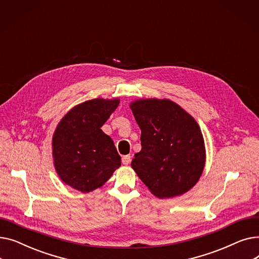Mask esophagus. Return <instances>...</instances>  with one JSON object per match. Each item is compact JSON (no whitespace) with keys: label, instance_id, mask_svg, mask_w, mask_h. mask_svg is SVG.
I'll return each mask as SVG.
<instances>
[{"label":"esophagus","instance_id":"34e87169","mask_svg":"<svg viewBox=\"0 0 259 259\" xmlns=\"http://www.w3.org/2000/svg\"><path fill=\"white\" fill-rule=\"evenodd\" d=\"M121 162L124 165H129L131 162V156L130 155H124L121 157Z\"/></svg>","mask_w":259,"mask_h":259}]
</instances>
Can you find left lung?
Returning a JSON list of instances; mask_svg holds the SVG:
<instances>
[{
    "instance_id": "8db88e82",
    "label": "left lung",
    "mask_w": 259,
    "mask_h": 259,
    "mask_svg": "<svg viewBox=\"0 0 259 259\" xmlns=\"http://www.w3.org/2000/svg\"><path fill=\"white\" fill-rule=\"evenodd\" d=\"M142 135L131 167L158 198L183 195L198 182L206 164L201 130L176 103L145 99L130 104Z\"/></svg>"
}]
</instances>
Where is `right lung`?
<instances>
[{
  "label": "right lung",
  "mask_w": 259,
  "mask_h": 259,
  "mask_svg": "<svg viewBox=\"0 0 259 259\" xmlns=\"http://www.w3.org/2000/svg\"><path fill=\"white\" fill-rule=\"evenodd\" d=\"M118 104V99L80 103L65 114L53 133L54 168L77 191L88 193L102 187L120 166L113 141L101 129Z\"/></svg>",
  "instance_id": "1"
}]
</instances>
